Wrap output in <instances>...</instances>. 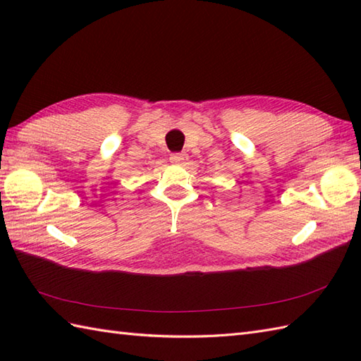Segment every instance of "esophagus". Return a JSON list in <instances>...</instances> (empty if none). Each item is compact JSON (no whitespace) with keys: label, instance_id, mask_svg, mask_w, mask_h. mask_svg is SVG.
<instances>
[{"label":"esophagus","instance_id":"obj_1","mask_svg":"<svg viewBox=\"0 0 361 361\" xmlns=\"http://www.w3.org/2000/svg\"><path fill=\"white\" fill-rule=\"evenodd\" d=\"M189 159V157L186 155V153H173V155L171 157V161L173 164H186V161Z\"/></svg>","mask_w":361,"mask_h":361}]
</instances>
